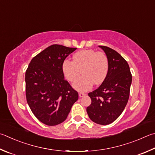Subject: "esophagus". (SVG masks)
<instances>
[{"instance_id":"obj_1","label":"esophagus","mask_w":155,"mask_h":155,"mask_svg":"<svg viewBox=\"0 0 155 155\" xmlns=\"http://www.w3.org/2000/svg\"><path fill=\"white\" fill-rule=\"evenodd\" d=\"M85 95H86V94H84V93H79V94H78V95H79L80 97H83V96H85Z\"/></svg>"}]
</instances>
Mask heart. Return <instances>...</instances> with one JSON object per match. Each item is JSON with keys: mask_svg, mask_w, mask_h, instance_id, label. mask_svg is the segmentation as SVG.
<instances>
[{"mask_svg": "<svg viewBox=\"0 0 155 155\" xmlns=\"http://www.w3.org/2000/svg\"><path fill=\"white\" fill-rule=\"evenodd\" d=\"M62 71L70 82H74L81 71L83 76L73 84V87L78 91H87L94 83L100 85L105 80L108 71V60L102 51L82 50L74 54L72 61H64Z\"/></svg>", "mask_w": 155, "mask_h": 155, "instance_id": "obj_1", "label": "heart"}]
</instances>
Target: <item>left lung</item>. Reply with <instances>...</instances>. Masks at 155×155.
<instances>
[{"label":"left lung","instance_id":"obj_1","mask_svg":"<svg viewBox=\"0 0 155 155\" xmlns=\"http://www.w3.org/2000/svg\"><path fill=\"white\" fill-rule=\"evenodd\" d=\"M108 60L105 80L97 89L90 92L91 105L87 108L89 119L97 124H110L119 117L127 104L132 77L126 60L116 51L99 46Z\"/></svg>","mask_w":155,"mask_h":155}]
</instances>
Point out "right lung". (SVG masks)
<instances>
[{
	"label": "right lung",
	"mask_w": 155,
	"mask_h": 155,
	"mask_svg": "<svg viewBox=\"0 0 155 155\" xmlns=\"http://www.w3.org/2000/svg\"><path fill=\"white\" fill-rule=\"evenodd\" d=\"M77 49L53 45L32 58L26 72V95L35 116L54 126L66 119L78 98L77 91L64 79L62 64Z\"/></svg>",
	"instance_id": "add662e5"
}]
</instances>
